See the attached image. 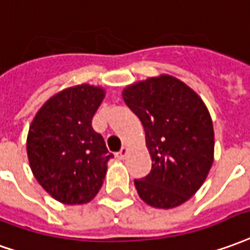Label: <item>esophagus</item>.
<instances>
[{
  "mask_svg": "<svg viewBox=\"0 0 250 250\" xmlns=\"http://www.w3.org/2000/svg\"><path fill=\"white\" fill-rule=\"evenodd\" d=\"M127 153H128V149L125 147V146H123L122 149L118 151V157H119L120 160H123V158H125V155H127Z\"/></svg>",
  "mask_w": 250,
  "mask_h": 250,
  "instance_id": "34e87169",
  "label": "esophagus"
}]
</instances>
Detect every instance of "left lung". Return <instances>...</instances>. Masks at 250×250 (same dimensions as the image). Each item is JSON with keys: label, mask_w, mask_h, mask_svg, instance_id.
<instances>
[{"label": "left lung", "mask_w": 250, "mask_h": 250, "mask_svg": "<svg viewBox=\"0 0 250 250\" xmlns=\"http://www.w3.org/2000/svg\"><path fill=\"white\" fill-rule=\"evenodd\" d=\"M125 103L142 122L151 170L134 180L143 202L173 208L193 196L214 161V128L202 99L170 76L149 78L123 92Z\"/></svg>", "instance_id": "obj_1"}]
</instances>
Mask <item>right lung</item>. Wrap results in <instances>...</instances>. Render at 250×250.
Wrapping results in <instances>:
<instances>
[{
	"instance_id": "right-lung-1",
	"label": "right lung",
	"mask_w": 250,
	"mask_h": 250,
	"mask_svg": "<svg viewBox=\"0 0 250 250\" xmlns=\"http://www.w3.org/2000/svg\"><path fill=\"white\" fill-rule=\"evenodd\" d=\"M104 90L90 85L64 89L46 101L29 127L27 153L35 179L64 204L90 202L112 158L92 127Z\"/></svg>"
}]
</instances>
